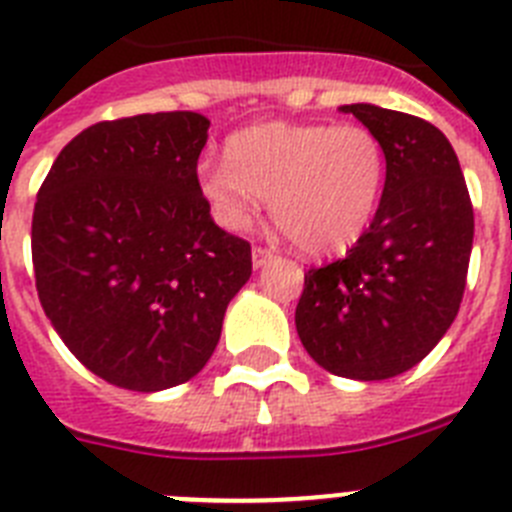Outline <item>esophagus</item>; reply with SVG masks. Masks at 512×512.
<instances>
[{"mask_svg": "<svg viewBox=\"0 0 512 512\" xmlns=\"http://www.w3.org/2000/svg\"><path fill=\"white\" fill-rule=\"evenodd\" d=\"M269 259H271V251H266V248H261V246H253V251H251L253 269H261V266H264Z\"/></svg>", "mask_w": 512, "mask_h": 512, "instance_id": "obj_1", "label": "esophagus"}]
</instances>
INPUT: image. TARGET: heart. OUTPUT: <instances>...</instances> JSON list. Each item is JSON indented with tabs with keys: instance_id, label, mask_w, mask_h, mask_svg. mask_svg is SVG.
Instances as JSON below:
<instances>
[{
	"instance_id": "b5f03b06",
	"label": "heart",
	"mask_w": 512,
	"mask_h": 512,
	"mask_svg": "<svg viewBox=\"0 0 512 512\" xmlns=\"http://www.w3.org/2000/svg\"><path fill=\"white\" fill-rule=\"evenodd\" d=\"M225 156L197 169V192L212 220L243 233L269 200L274 223L310 256L359 241L387 176L382 140L364 125L261 122L235 133Z\"/></svg>"
}]
</instances>
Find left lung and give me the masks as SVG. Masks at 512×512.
Masks as SVG:
<instances>
[{
	"instance_id": "8db88e82",
	"label": "left lung",
	"mask_w": 512,
	"mask_h": 512,
	"mask_svg": "<svg viewBox=\"0 0 512 512\" xmlns=\"http://www.w3.org/2000/svg\"><path fill=\"white\" fill-rule=\"evenodd\" d=\"M382 140V200L356 246L305 274L297 336L325 372L374 382L413 369L451 328L467 284L474 212L446 135L377 104H343Z\"/></svg>"
}]
</instances>
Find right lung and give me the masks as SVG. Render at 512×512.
I'll return each mask as SVG.
<instances>
[{"label":"right lung","instance_id":"1","mask_svg":"<svg viewBox=\"0 0 512 512\" xmlns=\"http://www.w3.org/2000/svg\"><path fill=\"white\" fill-rule=\"evenodd\" d=\"M210 120L97 122L58 153L33 212L35 287L71 354L133 392L189 382L251 277V246L197 192Z\"/></svg>","mask_w":512,"mask_h":512}]
</instances>
